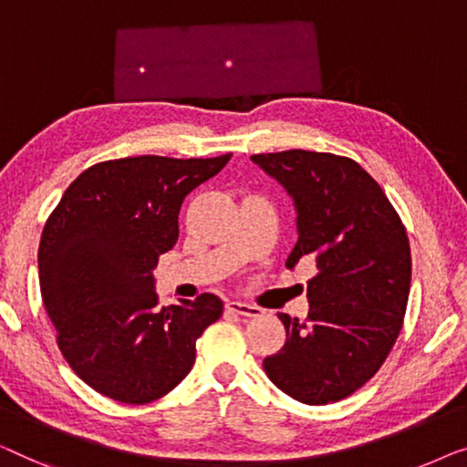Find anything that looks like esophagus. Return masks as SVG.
Wrapping results in <instances>:
<instances>
[{
	"label": "esophagus",
	"instance_id": "34e87169",
	"mask_svg": "<svg viewBox=\"0 0 467 467\" xmlns=\"http://www.w3.org/2000/svg\"><path fill=\"white\" fill-rule=\"evenodd\" d=\"M226 308L231 313H236V315H243V317H260L262 308L255 306V305H249V302H241V300H228L226 302Z\"/></svg>",
	"mask_w": 467,
	"mask_h": 467
}]
</instances>
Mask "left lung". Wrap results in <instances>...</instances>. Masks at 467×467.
I'll return each instance as SVG.
<instances>
[{"mask_svg": "<svg viewBox=\"0 0 467 467\" xmlns=\"http://www.w3.org/2000/svg\"><path fill=\"white\" fill-rule=\"evenodd\" d=\"M296 207L298 241L285 266L315 260L308 315L279 313L285 345L265 358L266 377L302 404L338 402L389 356L410 292V245L400 215L370 173L347 156L308 150L254 154Z\"/></svg>", "mask_w": 467, "mask_h": 467, "instance_id": "8db88e82", "label": "left lung"}]
</instances>
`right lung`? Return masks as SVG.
I'll return each instance as SVG.
<instances>
[{
    "instance_id": "add662e5",
    "label": "right lung",
    "mask_w": 467,
    "mask_h": 467,
    "mask_svg": "<svg viewBox=\"0 0 467 467\" xmlns=\"http://www.w3.org/2000/svg\"><path fill=\"white\" fill-rule=\"evenodd\" d=\"M228 161L99 162L69 183L46 222L39 290L57 345L84 383L116 402L148 404L180 385L196 338L224 311L215 294L161 308L154 268L177 243L186 194Z\"/></svg>"
}]
</instances>
